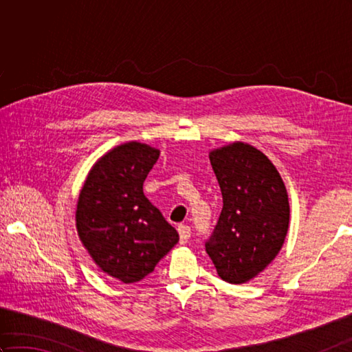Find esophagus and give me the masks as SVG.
<instances>
[{
  "label": "esophagus",
  "mask_w": 352,
  "mask_h": 352,
  "mask_svg": "<svg viewBox=\"0 0 352 352\" xmlns=\"http://www.w3.org/2000/svg\"><path fill=\"white\" fill-rule=\"evenodd\" d=\"M178 234H180V243H186L190 239V227L184 226V223H180L178 226Z\"/></svg>",
  "instance_id": "obj_1"
}]
</instances>
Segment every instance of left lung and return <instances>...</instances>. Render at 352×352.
<instances>
[{
    "label": "left lung",
    "mask_w": 352,
    "mask_h": 352,
    "mask_svg": "<svg viewBox=\"0 0 352 352\" xmlns=\"http://www.w3.org/2000/svg\"><path fill=\"white\" fill-rule=\"evenodd\" d=\"M208 157L223 207L206 251L223 281L242 284L281 250L290 219L287 190L274 163L250 144L233 142Z\"/></svg>",
    "instance_id": "1"
}]
</instances>
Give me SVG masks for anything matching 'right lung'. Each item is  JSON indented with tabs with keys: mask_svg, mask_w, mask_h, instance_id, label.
Segmentation results:
<instances>
[{
	"mask_svg": "<svg viewBox=\"0 0 352 352\" xmlns=\"http://www.w3.org/2000/svg\"><path fill=\"white\" fill-rule=\"evenodd\" d=\"M160 151L140 142L111 148L89 170L80 190L76 226L101 271L138 283L178 242L177 230L144 195V182Z\"/></svg>",
	"mask_w": 352,
	"mask_h": 352,
	"instance_id": "obj_1",
	"label": "right lung"
}]
</instances>
